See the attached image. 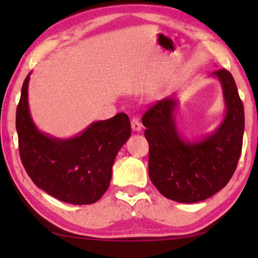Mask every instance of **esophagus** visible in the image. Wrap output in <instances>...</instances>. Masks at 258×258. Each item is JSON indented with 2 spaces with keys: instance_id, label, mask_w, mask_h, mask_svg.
<instances>
[{
  "instance_id": "esophagus-1",
  "label": "esophagus",
  "mask_w": 258,
  "mask_h": 258,
  "mask_svg": "<svg viewBox=\"0 0 258 258\" xmlns=\"http://www.w3.org/2000/svg\"><path fill=\"white\" fill-rule=\"evenodd\" d=\"M131 126H132V130L135 131V132H141L142 125L138 118H133L131 120Z\"/></svg>"
}]
</instances>
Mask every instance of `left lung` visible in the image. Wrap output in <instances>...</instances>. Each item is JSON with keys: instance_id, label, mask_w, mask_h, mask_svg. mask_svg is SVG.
<instances>
[{"instance_id": "1", "label": "left lung", "mask_w": 258, "mask_h": 258, "mask_svg": "<svg viewBox=\"0 0 258 258\" xmlns=\"http://www.w3.org/2000/svg\"><path fill=\"white\" fill-rule=\"evenodd\" d=\"M211 76L220 82L225 106L214 132L196 141L183 138L176 126V93L160 100L142 117L150 180L164 197L177 203L202 202L223 189L241 154L244 112L237 85L226 69Z\"/></svg>"}]
</instances>
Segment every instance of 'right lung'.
Segmentation results:
<instances>
[{"mask_svg":"<svg viewBox=\"0 0 258 258\" xmlns=\"http://www.w3.org/2000/svg\"><path fill=\"white\" fill-rule=\"evenodd\" d=\"M29 78L30 73L25 78L16 115L26 172L40 189L60 202L94 204L107 191L116 156L131 137L128 116L121 112L93 121L72 138L52 137L40 131L30 115Z\"/></svg>","mask_w":258,"mask_h":258,"instance_id":"obj_1","label":"right lung"}]
</instances>
